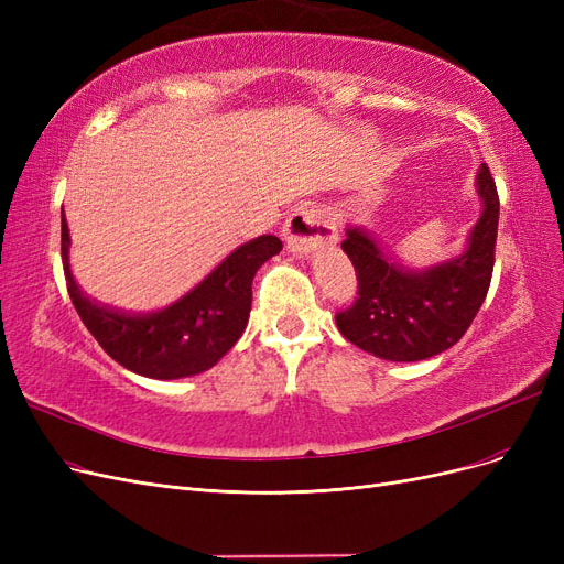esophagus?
Returning <instances> with one entry per match:
<instances>
[{
    "mask_svg": "<svg viewBox=\"0 0 564 564\" xmlns=\"http://www.w3.org/2000/svg\"><path fill=\"white\" fill-rule=\"evenodd\" d=\"M286 249L301 256L338 242V230L329 209L301 207L284 224Z\"/></svg>",
    "mask_w": 564,
    "mask_h": 564,
    "instance_id": "esophagus-1",
    "label": "esophagus"
}]
</instances>
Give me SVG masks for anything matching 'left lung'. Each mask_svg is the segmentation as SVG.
<instances>
[{
  "label": "left lung",
  "instance_id": "obj_1",
  "mask_svg": "<svg viewBox=\"0 0 564 564\" xmlns=\"http://www.w3.org/2000/svg\"><path fill=\"white\" fill-rule=\"evenodd\" d=\"M480 218L452 259L404 268L357 228L340 245L355 265L360 299L336 315V327L352 346L390 362H419L445 352L470 327L485 303L499 230L497 185L482 164L475 178Z\"/></svg>",
  "mask_w": 564,
  "mask_h": 564
}]
</instances>
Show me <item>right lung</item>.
Masks as SVG:
<instances>
[{
    "label": "right lung",
    "mask_w": 564,
    "mask_h": 564,
    "mask_svg": "<svg viewBox=\"0 0 564 564\" xmlns=\"http://www.w3.org/2000/svg\"><path fill=\"white\" fill-rule=\"evenodd\" d=\"M61 251L67 294L98 346L139 377L174 381L212 369L237 344L249 322L253 275L282 251V242L275 235L253 237L181 299L148 313L112 311L82 292L70 270V230L63 212Z\"/></svg>",
    "instance_id": "1"
}]
</instances>
